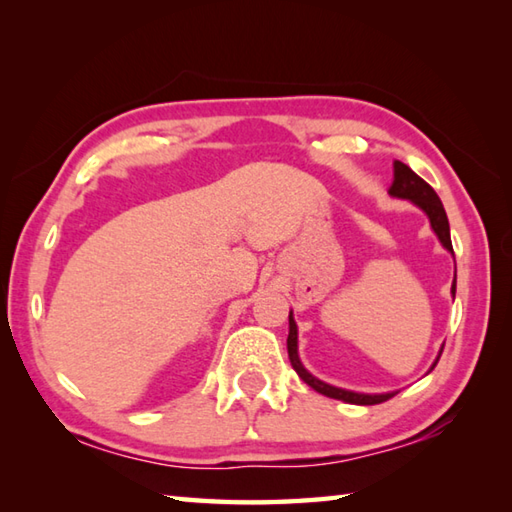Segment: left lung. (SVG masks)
Instances as JSON below:
<instances>
[{
	"label": "left lung",
	"mask_w": 512,
	"mask_h": 512,
	"mask_svg": "<svg viewBox=\"0 0 512 512\" xmlns=\"http://www.w3.org/2000/svg\"><path fill=\"white\" fill-rule=\"evenodd\" d=\"M389 193L394 195V198L411 200L413 204H418L420 209L429 215L431 228H433V231H436L442 246L453 253L451 233H449V220H447V213H444V206H442V202L438 198V193L433 191L429 184L418 176V173H413L405 165V162L394 160V182H391ZM451 292H453V297H455V281H453ZM288 319H290V332H288V356H290V363H292V367H295V372L299 374V378L303 380V383H308L314 391H319V394L328 396V398L350 402V405H378V402H385V400L396 396V391H391V394H356V391H345V389H339V387H332L328 383H323V380L314 378L299 361V354H297V323H295V319H292V312H290ZM438 361H440V356H438ZM438 361L433 363V367L438 365Z\"/></svg>",
	"instance_id": "1"
}]
</instances>
